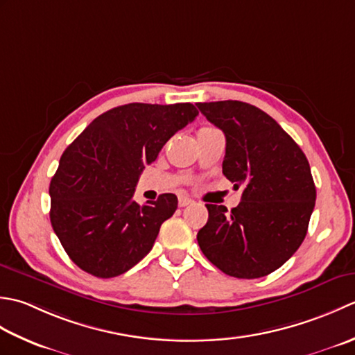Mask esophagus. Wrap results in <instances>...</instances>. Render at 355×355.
<instances>
[{"mask_svg":"<svg viewBox=\"0 0 355 355\" xmlns=\"http://www.w3.org/2000/svg\"><path fill=\"white\" fill-rule=\"evenodd\" d=\"M191 202H193V199H191V198L180 196V198H179V207H187V205H190Z\"/></svg>","mask_w":355,"mask_h":355,"instance_id":"34e87169","label":"esophagus"}]
</instances>
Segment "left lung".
<instances>
[{
	"label": "left lung",
	"mask_w": 355,
	"mask_h": 355,
	"mask_svg": "<svg viewBox=\"0 0 355 355\" xmlns=\"http://www.w3.org/2000/svg\"><path fill=\"white\" fill-rule=\"evenodd\" d=\"M227 139L222 173L243 187L241 204H207L199 230L204 256L228 276L257 279L280 268L302 245L315 205L309 162L270 114L242 101L198 103Z\"/></svg>",
	"instance_id": "8db88e82"
}]
</instances>
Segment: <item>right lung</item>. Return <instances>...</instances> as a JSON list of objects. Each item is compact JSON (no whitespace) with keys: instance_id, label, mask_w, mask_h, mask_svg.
Returning <instances> with one entry per match:
<instances>
[{"instance_id":"1","label":"right lung","mask_w":355,"mask_h":355,"mask_svg":"<svg viewBox=\"0 0 355 355\" xmlns=\"http://www.w3.org/2000/svg\"><path fill=\"white\" fill-rule=\"evenodd\" d=\"M199 114L190 103H133L101 114L64 151L50 193V222L69 257L99 279L116 277L146 257L173 193L139 205L135 188L170 137Z\"/></svg>"}]
</instances>
